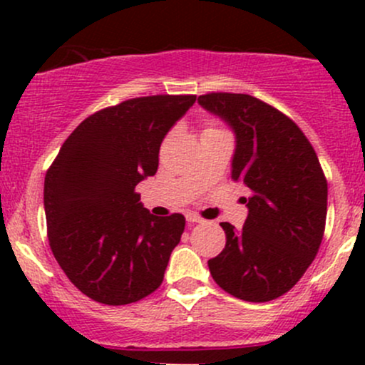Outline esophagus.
Returning a JSON list of instances; mask_svg holds the SVG:
<instances>
[{
    "label": "esophagus",
    "instance_id": "obj_1",
    "mask_svg": "<svg viewBox=\"0 0 365 365\" xmlns=\"http://www.w3.org/2000/svg\"><path fill=\"white\" fill-rule=\"evenodd\" d=\"M185 217H187L188 223H200V221H202V217L197 216L195 212H188V215H187Z\"/></svg>",
    "mask_w": 365,
    "mask_h": 365
}]
</instances>
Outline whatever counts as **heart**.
I'll return each instance as SVG.
<instances>
[{
	"label": "heart",
	"mask_w": 365,
	"mask_h": 365,
	"mask_svg": "<svg viewBox=\"0 0 365 365\" xmlns=\"http://www.w3.org/2000/svg\"><path fill=\"white\" fill-rule=\"evenodd\" d=\"M211 130H212V128H211Z\"/></svg>",
	"instance_id": "b5f03b06"
}]
</instances>
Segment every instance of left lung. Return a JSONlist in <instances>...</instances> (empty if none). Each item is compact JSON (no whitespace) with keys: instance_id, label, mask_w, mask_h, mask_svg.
I'll list each match as a JSON object with an SVG mask.
<instances>
[{"instance_id":"1","label":"left lung","mask_w":365,"mask_h":365,"mask_svg":"<svg viewBox=\"0 0 365 365\" xmlns=\"http://www.w3.org/2000/svg\"><path fill=\"white\" fill-rule=\"evenodd\" d=\"M197 103L232 128V180L249 190L244 228L221 223L226 245L209 271L230 295L269 302L302 278L319 250L328 211L319 159L302 130L257 98L212 92Z\"/></svg>"}]
</instances>
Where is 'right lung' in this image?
Instances as JSON below:
<instances>
[{
    "instance_id": "1",
    "label": "right lung",
    "mask_w": 365,
    "mask_h": 365,
    "mask_svg": "<svg viewBox=\"0 0 365 365\" xmlns=\"http://www.w3.org/2000/svg\"><path fill=\"white\" fill-rule=\"evenodd\" d=\"M194 103L195 96H149L94 113L46 173L53 255L96 302H137L163 283L185 217L150 215L135 187L156 173L163 139Z\"/></svg>"
}]
</instances>
